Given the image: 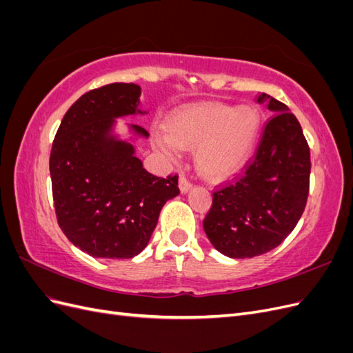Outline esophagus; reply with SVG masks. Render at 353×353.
<instances>
[{
  "label": "esophagus",
  "instance_id": "esophagus-1",
  "mask_svg": "<svg viewBox=\"0 0 353 353\" xmlns=\"http://www.w3.org/2000/svg\"><path fill=\"white\" fill-rule=\"evenodd\" d=\"M190 188H191V181L185 175H181L179 176V190H181V193H187Z\"/></svg>",
  "mask_w": 353,
  "mask_h": 353
}]
</instances>
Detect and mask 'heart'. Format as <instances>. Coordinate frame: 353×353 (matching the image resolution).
<instances>
[{"label": "heart", "mask_w": 353, "mask_h": 353, "mask_svg": "<svg viewBox=\"0 0 353 353\" xmlns=\"http://www.w3.org/2000/svg\"><path fill=\"white\" fill-rule=\"evenodd\" d=\"M165 134H156L159 150L170 157L179 148H196V165L210 179L236 174L254 150L261 131V116L253 108L221 103L188 105L170 114Z\"/></svg>", "instance_id": "1"}]
</instances>
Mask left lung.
<instances>
[{
	"instance_id": "obj_1",
	"label": "left lung",
	"mask_w": 353,
	"mask_h": 353,
	"mask_svg": "<svg viewBox=\"0 0 353 353\" xmlns=\"http://www.w3.org/2000/svg\"><path fill=\"white\" fill-rule=\"evenodd\" d=\"M275 114L266 122L258 150L241 170L213 191L203 228L218 252L249 259L280 245L301 219L309 194L311 152L288 108L259 94Z\"/></svg>"
}]
</instances>
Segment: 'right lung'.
<instances>
[{"label": "right lung", "mask_w": 353, "mask_h": 353, "mask_svg": "<svg viewBox=\"0 0 353 353\" xmlns=\"http://www.w3.org/2000/svg\"><path fill=\"white\" fill-rule=\"evenodd\" d=\"M141 88L114 82L85 92L63 116L52 141L50 175L65 236L94 258L131 259L144 250L159 213L179 194L178 175L143 168L131 143L112 135L116 117L143 113ZM131 130L148 137L144 128Z\"/></svg>", "instance_id": "right-lung-1"}]
</instances>
